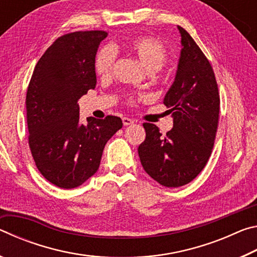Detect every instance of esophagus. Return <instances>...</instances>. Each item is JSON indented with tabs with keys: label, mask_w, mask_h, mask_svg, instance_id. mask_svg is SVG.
I'll list each match as a JSON object with an SVG mask.
<instances>
[{
	"label": "esophagus",
	"mask_w": 257,
	"mask_h": 257,
	"mask_svg": "<svg viewBox=\"0 0 257 257\" xmlns=\"http://www.w3.org/2000/svg\"><path fill=\"white\" fill-rule=\"evenodd\" d=\"M135 122V121L133 120V119H129V118H122V123H123V125H130V124H133Z\"/></svg>",
	"instance_id": "1"
}]
</instances>
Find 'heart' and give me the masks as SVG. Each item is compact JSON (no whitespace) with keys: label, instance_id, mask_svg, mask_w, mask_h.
<instances>
[{"label":"heart","instance_id":"heart-1","mask_svg":"<svg viewBox=\"0 0 257 257\" xmlns=\"http://www.w3.org/2000/svg\"><path fill=\"white\" fill-rule=\"evenodd\" d=\"M127 49L139 60L147 71H156L163 67L168 59V51L162 43L152 37H137L129 41ZM115 61V52L110 46L98 51L95 59V71L98 76L106 77L111 73Z\"/></svg>","mask_w":257,"mask_h":257}]
</instances>
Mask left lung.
Instances as JSON below:
<instances>
[{
	"label": "left lung",
	"instance_id": "left-lung-1",
	"mask_svg": "<svg viewBox=\"0 0 257 257\" xmlns=\"http://www.w3.org/2000/svg\"><path fill=\"white\" fill-rule=\"evenodd\" d=\"M181 50L175 80L163 103L173 128L165 136L144 123L146 138L138 147L144 170L164 187H180L198 176L214 145L220 96L210 62L186 30L178 26Z\"/></svg>",
	"mask_w": 257,
	"mask_h": 257
}]
</instances>
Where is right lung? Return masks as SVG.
<instances>
[{"instance_id":"1","label":"right lung","mask_w":257,"mask_h":257,"mask_svg":"<svg viewBox=\"0 0 257 257\" xmlns=\"http://www.w3.org/2000/svg\"><path fill=\"white\" fill-rule=\"evenodd\" d=\"M106 32L59 37L43 54L30 79L26 107L35 164L51 184L71 189L98 170L104 146L122 128L114 115L79 121V99L96 86L95 56Z\"/></svg>"}]
</instances>
